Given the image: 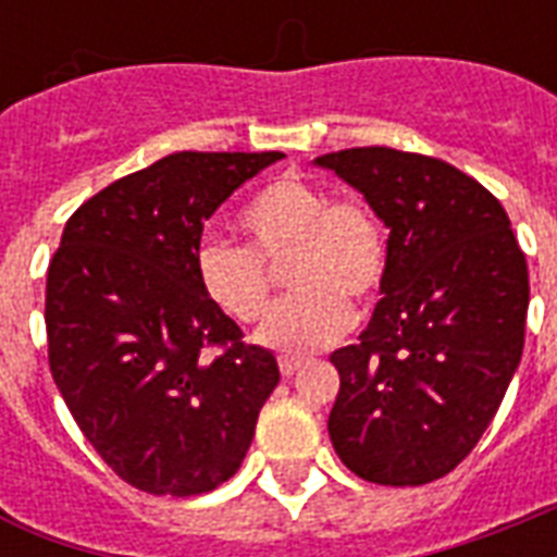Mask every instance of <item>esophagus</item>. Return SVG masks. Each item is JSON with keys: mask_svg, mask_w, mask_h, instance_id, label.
<instances>
[{"mask_svg": "<svg viewBox=\"0 0 557 557\" xmlns=\"http://www.w3.org/2000/svg\"><path fill=\"white\" fill-rule=\"evenodd\" d=\"M300 367H304V358H288V356L280 358V372H283L286 379H288V375H295Z\"/></svg>", "mask_w": 557, "mask_h": 557, "instance_id": "34e87169", "label": "esophagus"}]
</instances>
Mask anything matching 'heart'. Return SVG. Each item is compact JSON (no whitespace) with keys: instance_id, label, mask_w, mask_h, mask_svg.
Here are the masks:
<instances>
[{"instance_id":"heart-1","label":"heart","mask_w":557,"mask_h":557,"mask_svg":"<svg viewBox=\"0 0 557 557\" xmlns=\"http://www.w3.org/2000/svg\"><path fill=\"white\" fill-rule=\"evenodd\" d=\"M236 225L248 245L210 239L196 251V277L210 304L239 323L269 306V269L288 253L286 286L257 330L262 347L304 356L330 347L352 323L349 304L367 306L384 286L387 236L364 201L326 196L312 182L283 176L248 199Z\"/></svg>"}]
</instances>
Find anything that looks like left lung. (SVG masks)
I'll return each instance as SVG.
<instances>
[{
	"label": "left lung",
	"mask_w": 557,
	"mask_h": 557,
	"mask_svg": "<svg viewBox=\"0 0 557 557\" xmlns=\"http://www.w3.org/2000/svg\"><path fill=\"white\" fill-rule=\"evenodd\" d=\"M314 164L389 227L384 297L358 344L330 356L332 448L370 483H433L471 454L518 370L527 257L500 201L445 161L356 147Z\"/></svg>",
	"instance_id": "1"
}]
</instances>
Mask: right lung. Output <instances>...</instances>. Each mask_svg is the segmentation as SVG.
I'll use <instances>...</instances> for the list:
<instances>
[{
	"label": "right lung",
	"instance_id": "obj_1",
	"mask_svg": "<svg viewBox=\"0 0 557 557\" xmlns=\"http://www.w3.org/2000/svg\"><path fill=\"white\" fill-rule=\"evenodd\" d=\"M280 159L173 152L65 222L46 283L48 364L91 448L141 492L193 497L231 480L277 387V358L205 297L196 251L205 219Z\"/></svg>",
	"mask_w": 557,
	"mask_h": 557
}]
</instances>
